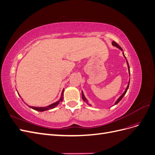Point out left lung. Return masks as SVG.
Wrapping results in <instances>:
<instances>
[{
	"mask_svg": "<svg viewBox=\"0 0 155 155\" xmlns=\"http://www.w3.org/2000/svg\"><path fill=\"white\" fill-rule=\"evenodd\" d=\"M112 45H113L114 46H116V48H119L120 50H121V51H123V49L121 48V46L118 44V43H116L115 41H112ZM123 55H124V57L125 58V59H126V62H127V67H128V70H129V76H130V68H129V63H128V61H127V59H126V58H125V55H124V53L123 52ZM129 83H130V79H129V83H128V85H127V88H126V89H125V91H124V92L122 94H121L120 96V97L118 98V100H116V101L114 103V104L113 105V106L114 105H116L117 104H118V102H120V101H121V100L123 98V97L125 96V94H126V92H127V90H128V88H129ZM82 98H83V100L84 101H85L87 104L88 105H90L88 104V100L86 99V97H85V96H84V94H83V91H82Z\"/></svg>",
	"mask_w": 155,
	"mask_h": 155,
	"instance_id": "8db88e82",
	"label": "left lung"
}]
</instances>
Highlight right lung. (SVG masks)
I'll return each mask as SVG.
<instances>
[{"mask_svg": "<svg viewBox=\"0 0 155 155\" xmlns=\"http://www.w3.org/2000/svg\"><path fill=\"white\" fill-rule=\"evenodd\" d=\"M63 92H64V88H63V90L61 92V96L60 99L58 101H56V102L54 103V104H51V105H50L47 107H37L29 106V107H30L31 109H32L37 110V111H40V112H43V111H45V110H50V109H54V108H55L56 106H58L60 104V103L63 101Z\"/></svg>", "mask_w": 155, "mask_h": 155, "instance_id": "add662e5", "label": "right lung"}]
</instances>
